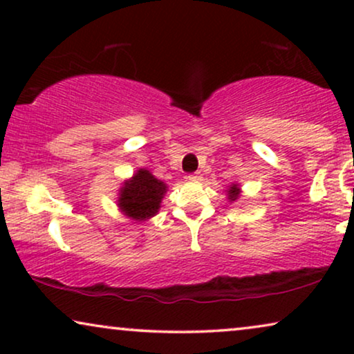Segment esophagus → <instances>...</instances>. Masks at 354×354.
Masks as SVG:
<instances>
[{
    "label": "esophagus",
    "instance_id": "34e87169",
    "mask_svg": "<svg viewBox=\"0 0 354 354\" xmlns=\"http://www.w3.org/2000/svg\"><path fill=\"white\" fill-rule=\"evenodd\" d=\"M187 178H188V180H190V182H200L203 177H201L200 172H196V174H190V176H188Z\"/></svg>",
    "mask_w": 354,
    "mask_h": 354
}]
</instances>
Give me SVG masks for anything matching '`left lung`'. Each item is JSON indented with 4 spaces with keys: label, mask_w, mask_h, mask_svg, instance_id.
Segmentation results:
<instances>
[{
    "label": "left lung",
    "mask_w": 354,
    "mask_h": 354,
    "mask_svg": "<svg viewBox=\"0 0 354 354\" xmlns=\"http://www.w3.org/2000/svg\"><path fill=\"white\" fill-rule=\"evenodd\" d=\"M227 198L230 201H236L240 198V187L236 183H232L230 188H227Z\"/></svg>",
    "instance_id": "obj_1"
}]
</instances>
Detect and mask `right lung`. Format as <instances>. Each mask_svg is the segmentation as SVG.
Here are the masks:
<instances>
[{
    "label": "right lung",
    "instance_id": "right-lung-1",
    "mask_svg": "<svg viewBox=\"0 0 354 354\" xmlns=\"http://www.w3.org/2000/svg\"><path fill=\"white\" fill-rule=\"evenodd\" d=\"M166 192V183L158 180L147 169H138L119 190L118 206L130 219L147 221L158 214Z\"/></svg>",
    "mask_w": 354,
    "mask_h": 354
}]
</instances>
